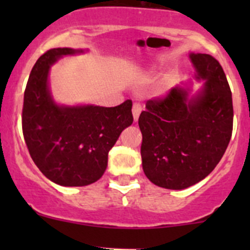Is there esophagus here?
I'll list each match as a JSON object with an SVG mask.
<instances>
[{"label":"esophagus","mask_w":250,"mask_h":250,"mask_svg":"<svg viewBox=\"0 0 250 250\" xmlns=\"http://www.w3.org/2000/svg\"><path fill=\"white\" fill-rule=\"evenodd\" d=\"M141 110H143V109H141V105L139 104V103H134L132 111H133V118H134L135 122H137L138 118H139V116H140V113H141Z\"/></svg>","instance_id":"obj_1"}]
</instances>
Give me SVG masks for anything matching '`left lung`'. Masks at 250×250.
<instances>
[{"instance_id": "left-lung-1", "label": "left lung", "mask_w": 250, "mask_h": 250, "mask_svg": "<svg viewBox=\"0 0 250 250\" xmlns=\"http://www.w3.org/2000/svg\"><path fill=\"white\" fill-rule=\"evenodd\" d=\"M190 59L202 88L190 97V87H174L148 100L139 117L144 173L169 190L190 188L213 172L232 134V94L223 67L209 54L190 53Z\"/></svg>"}]
</instances>
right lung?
<instances>
[{"mask_svg":"<svg viewBox=\"0 0 250 250\" xmlns=\"http://www.w3.org/2000/svg\"><path fill=\"white\" fill-rule=\"evenodd\" d=\"M82 49L53 48L34 65L24 93L22 134L30 156L46 178L62 186H85L99 180L107 155L133 123L132 100L115 107L67 106L54 102L49 70L64 55Z\"/></svg>","mask_w":250,"mask_h":250,"instance_id":"add662e5","label":"right lung"}]
</instances>
